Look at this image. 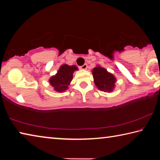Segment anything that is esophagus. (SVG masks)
Wrapping results in <instances>:
<instances>
[{
	"instance_id": "34e87169",
	"label": "esophagus",
	"mask_w": 160,
	"mask_h": 160,
	"mask_svg": "<svg viewBox=\"0 0 160 160\" xmlns=\"http://www.w3.org/2000/svg\"><path fill=\"white\" fill-rule=\"evenodd\" d=\"M87 68H88V65H87V64L85 63V64L82 65V66H80V69H82V70H86Z\"/></svg>"
}]
</instances>
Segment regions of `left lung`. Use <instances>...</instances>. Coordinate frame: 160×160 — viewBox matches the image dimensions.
I'll return each instance as SVG.
<instances>
[{
	"label": "left lung",
	"instance_id": "left-lung-1",
	"mask_svg": "<svg viewBox=\"0 0 160 160\" xmlns=\"http://www.w3.org/2000/svg\"><path fill=\"white\" fill-rule=\"evenodd\" d=\"M92 75L94 83L99 90L112 92L114 88L116 78L106 69L97 66L92 70Z\"/></svg>",
	"mask_w": 160,
	"mask_h": 160
}]
</instances>
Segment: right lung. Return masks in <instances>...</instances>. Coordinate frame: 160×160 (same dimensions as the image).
<instances>
[{
  "instance_id": "obj_1",
  "label": "right lung",
  "mask_w": 160,
  "mask_h": 160,
  "mask_svg": "<svg viewBox=\"0 0 160 160\" xmlns=\"http://www.w3.org/2000/svg\"><path fill=\"white\" fill-rule=\"evenodd\" d=\"M78 70L75 66H69L66 64L61 66L57 74L52 76L49 80L51 86L57 92H63L68 89L72 79V74L75 70Z\"/></svg>"
}]
</instances>
